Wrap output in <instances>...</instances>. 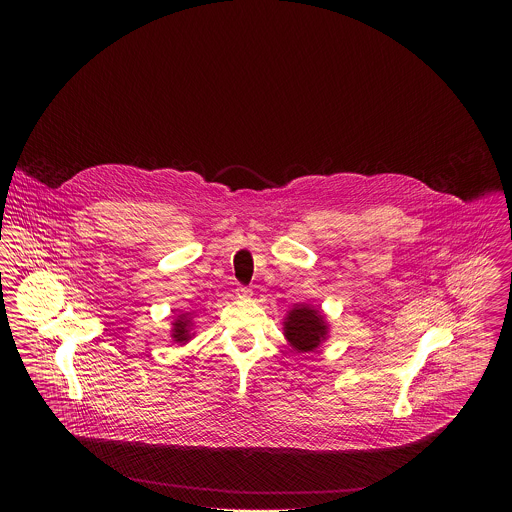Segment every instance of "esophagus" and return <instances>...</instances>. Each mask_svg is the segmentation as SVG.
<instances>
[{"mask_svg": "<svg viewBox=\"0 0 512 512\" xmlns=\"http://www.w3.org/2000/svg\"><path fill=\"white\" fill-rule=\"evenodd\" d=\"M236 293H238V297H251L253 295V292H251V288H247V286H238L236 288Z\"/></svg>", "mask_w": 512, "mask_h": 512, "instance_id": "esophagus-1", "label": "esophagus"}]
</instances>
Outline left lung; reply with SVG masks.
Listing matches in <instances>:
<instances>
[{
    "label": "left lung",
    "instance_id": "obj_1",
    "mask_svg": "<svg viewBox=\"0 0 512 512\" xmlns=\"http://www.w3.org/2000/svg\"><path fill=\"white\" fill-rule=\"evenodd\" d=\"M284 336L295 351H313L328 338L326 318L309 305H295L284 322Z\"/></svg>",
    "mask_w": 512,
    "mask_h": 512
}]
</instances>
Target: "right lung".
<instances>
[{
  "label": "right lung",
  "mask_w": 512,
  "mask_h": 512,
  "mask_svg": "<svg viewBox=\"0 0 512 512\" xmlns=\"http://www.w3.org/2000/svg\"><path fill=\"white\" fill-rule=\"evenodd\" d=\"M190 326H192V322H190V318L186 317V315H180V317L176 318L172 322V340L180 343V345L188 343V340L192 338V334H190L192 328Z\"/></svg>",
  "instance_id": "add662e5"
}]
</instances>
